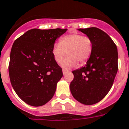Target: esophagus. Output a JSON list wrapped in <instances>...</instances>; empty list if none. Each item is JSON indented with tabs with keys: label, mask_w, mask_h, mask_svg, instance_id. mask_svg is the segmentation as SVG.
Segmentation results:
<instances>
[{
	"label": "esophagus",
	"mask_w": 129,
	"mask_h": 129,
	"mask_svg": "<svg viewBox=\"0 0 129 129\" xmlns=\"http://www.w3.org/2000/svg\"><path fill=\"white\" fill-rule=\"evenodd\" d=\"M67 73H68V70H63V75H66V74Z\"/></svg>",
	"instance_id": "esophagus-1"
}]
</instances>
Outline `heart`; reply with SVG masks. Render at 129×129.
<instances>
[{"mask_svg":"<svg viewBox=\"0 0 129 129\" xmlns=\"http://www.w3.org/2000/svg\"><path fill=\"white\" fill-rule=\"evenodd\" d=\"M93 43L87 36L78 33L68 34L62 37L59 43H55L52 48V55L57 63H60L67 53L68 56L63 60L61 66L69 70L76 67L77 61L86 62L92 54Z\"/></svg>","mask_w":129,"mask_h":129,"instance_id":"b5f03b06","label":"heart"}]
</instances>
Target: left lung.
I'll use <instances>...</instances> for the list:
<instances>
[{
    "mask_svg": "<svg viewBox=\"0 0 129 129\" xmlns=\"http://www.w3.org/2000/svg\"><path fill=\"white\" fill-rule=\"evenodd\" d=\"M91 40L93 51L84 67L72 72L70 91L77 101L93 105L102 100L111 88L118 70V52L108 34L99 28H79Z\"/></svg>",
    "mask_w": 129,
    "mask_h": 129,
    "instance_id": "obj_1",
    "label": "left lung"
}]
</instances>
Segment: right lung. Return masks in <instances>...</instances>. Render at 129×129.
I'll return each instance as SVG.
<instances>
[{"instance_id": "right-lung-1", "label": "right lung", "mask_w": 129, "mask_h": 129, "mask_svg": "<svg viewBox=\"0 0 129 129\" xmlns=\"http://www.w3.org/2000/svg\"><path fill=\"white\" fill-rule=\"evenodd\" d=\"M67 29L34 28L16 40L10 52L8 72L16 93L31 106L44 105L52 99L62 70L54 60L52 48Z\"/></svg>"}]
</instances>
